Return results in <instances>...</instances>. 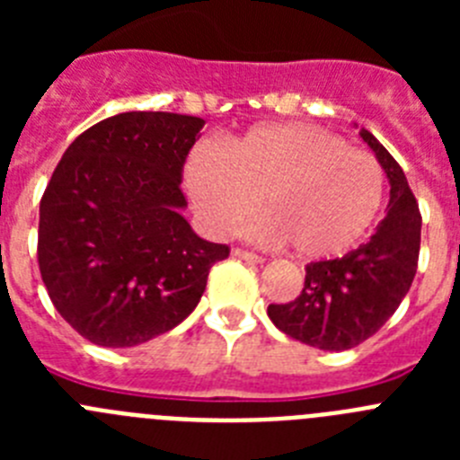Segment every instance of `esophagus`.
<instances>
[{
	"instance_id": "34e87169",
	"label": "esophagus",
	"mask_w": 460,
	"mask_h": 460,
	"mask_svg": "<svg viewBox=\"0 0 460 460\" xmlns=\"http://www.w3.org/2000/svg\"><path fill=\"white\" fill-rule=\"evenodd\" d=\"M233 255L234 258L246 260V262H253V265H262V262H265V258H262V255H255V253H251V251H243V249H233Z\"/></svg>"
}]
</instances>
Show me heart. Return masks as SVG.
Instances as JSON below:
<instances>
[{"mask_svg": "<svg viewBox=\"0 0 460 460\" xmlns=\"http://www.w3.org/2000/svg\"><path fill=\"white\" fill-rule=\"evenodd\" d=\"M184 186L211 233L230 234L253 218L262 234L290 243L302 258L350 251L376 221L385 174L371 154L308 124H265L198 147L186 161Z\"/></svg>", "mask_w": 460, "mask_h": 460, "instance_id": "1", "label": "heart"}]
</instances>
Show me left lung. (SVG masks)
<instances>
[{
    "mask_svg": "<svg viewBox=\"0 0 460 460\" xmlns=\"http://www.w3.org/2000/svg\"><path fill=\"white\" fill-rule=\"evenodd\" d=\"M361 140L376 154L389 180L387 214L367 243L336 260L306 265L302 295L270 304L271 323L318 350H350L387 323L417 274L421 214L408 180L392 154L367 128Z\"/></svg>",
    "mask_w": 460,
    "mask_h": 460,
    "instance_id": "left-lung-1",
    "label": "left lung"
}]
</instances>
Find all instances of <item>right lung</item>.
Segmentation results:
<instances>
[{"label":"right lung","mask_w":460,"mask_h":460,"mask_svg":"<svg viewBox=\"0 0 460 460\" xmlns=\"http://www.w3.org/2000/svg\"><path fill=\"white\" fill-rule=\"evenodd\" d=\"M205 119L121 112L68 145L39 211V267L52 304L80 336L133 348L200 302L226 243L193 233L181 168Z\"/></svg>","instance_id":"right-lung-1"}]
</instances>
